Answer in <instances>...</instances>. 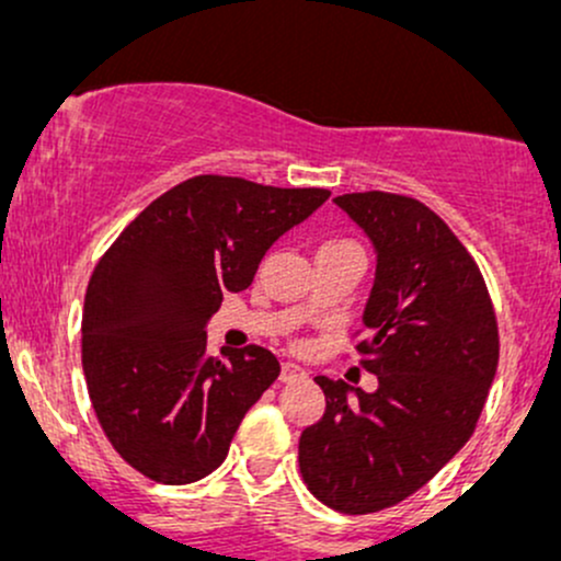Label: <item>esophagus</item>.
<instances>
[{
	"label": "esophagus",
	"instance_id": "34e87169",
	"mask_svg": "<svg viewBox=\"0 0 561 561\" xmlns=\"http://www.w3.org/2000/svg\"><path fill=\"white\" fill-rule=\"evenodd\" d=\"M308 371L302 369L298 364H282V371H279V379L282 382H298V379H306Z\"/></svg>",
	"mask_w": 561,
	"mask_h": 561
}]
</instances>
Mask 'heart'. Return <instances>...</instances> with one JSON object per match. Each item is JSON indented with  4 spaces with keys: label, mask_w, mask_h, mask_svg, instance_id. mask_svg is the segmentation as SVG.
<instances>
[{
    "label": "heart",
    "mask_w": 561,
    "mask_h": 561,
    "mask_svg": "<svg viewBox=\"0 0 561 561\" xmlns=\"http://www.w3.org/2000/svg\"><path fill=\"white\" fill-rule=\"evenodd\" d=\"M324 248H353L351 242H327Z\"/></svg>",
    "instance_id": "obj_1"
}]
</instances>
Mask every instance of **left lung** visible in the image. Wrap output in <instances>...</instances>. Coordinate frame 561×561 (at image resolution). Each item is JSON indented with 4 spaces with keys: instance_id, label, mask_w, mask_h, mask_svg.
Here are the masks:
<instances>
[{
    "instance_id": "8db88e82",
    "label": "left lung",
    "mask_w": 561,
    "mask_h": 561,
    "mask_svg": "<svg viewBox=\"0 0 561 561\" xmlns=\"http://www.w3.org/2000/svg\"><path fill=\"white\" fill-rule=\"evenodd\" d=\"M375 248L358 343L377 390L317 377L324 416L302 430L300 472L321 504L388 508L420 491L474 433L499 366V327L467 248L414 197H334Z\"/></svg>"
}]
</instances>
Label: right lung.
<instances>
[{"instance_id":"right-lung-1","label":"right lung","mask_w":561,"mask_h":561,"mask_svg":"<svg viewBox=\"0 0 561 561\" xmlns=\"http://www.w3.org/2000/svg\"><path fill=\"white\" fill-rule=\"evenodd\" d=\"M327 197L234 176L186 179L96 263L83 298V377L107 440L145 478L184 485L227 459L242 416L282 366L261 345L208 356L205 327Z\"/></svg>"}]
</instances>
